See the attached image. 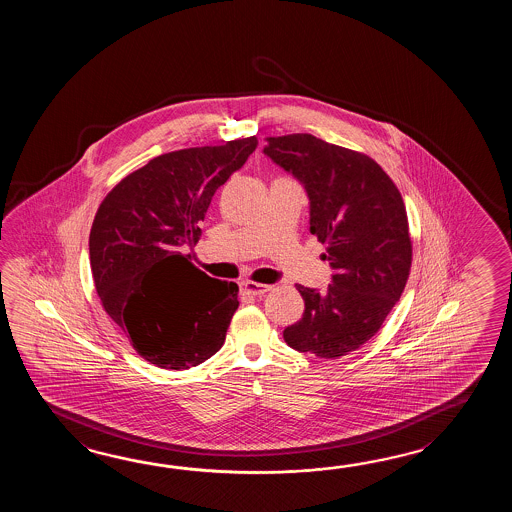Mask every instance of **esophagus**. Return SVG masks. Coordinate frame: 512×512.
I'll return each instance as SVG.
<instances>
[{
    "instance_id": "esophagus-1",
    "label": "esophagus",
    "mask_w": 512,
    "mask_h": 512,
    "mask_svg": "<svg viewBox=\"0 0 512 512\" xmlns=\"http://www.w3.org/2000/svg\"><path fill=\"white\" fill-rule=\"evenodd\" d=\"M241 293L249 294V296H261V294L271 291V285H263V283L241 282Z\"/></svg>"
}]
</instances>
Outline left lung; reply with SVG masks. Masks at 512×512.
<instances>
[{
	"mask_svg": "<svg viewBox=\"0 0 512 512\" xmlns=\"http://www.w3.org/2000/svg\"><path fill=\"white\" fill-rule=\"evenodd\" d=\"M263 153L304 186L309 230L333 269L326 291L296 285L305 311L283 340L338 359L366 344L403 294L412 265L403 197L368 155L309 133L269 137Z\"/></svg>",
	"mask_w": 512,
	"mask_h": 512,
	"instance_id": "left-lung-1",
	"label": "left lung"
}]
</instances>
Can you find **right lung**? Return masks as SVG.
<instances>
[{
    "label": "right lung",
    "instance_id": "1",
    "mask_svg": "<svg viewBox=\"0 0 512 512\" xmlns=\"http://www.w3.org/2000/svg\"><path fill=\"white\" fill-rule=\"evenodd\" d=\"M258 146L256 137L164 153L109 192L89 234L100 302L142 359L188 370L218 353L238 285L210 278L194 247L210 201Z\"/></svg>",
    "mask_w": 512,
    "mask_h": 512
}]
</instances>
